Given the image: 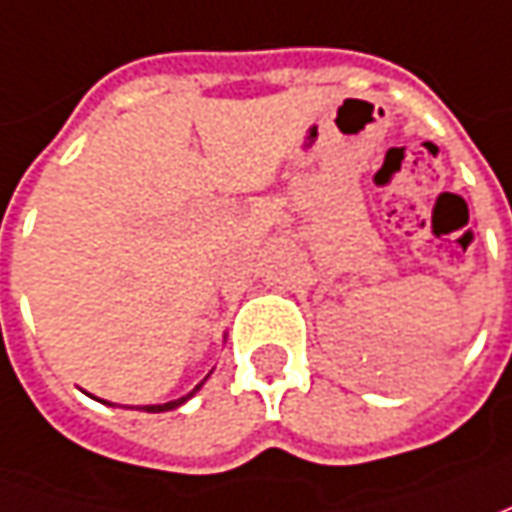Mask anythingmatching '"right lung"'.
<instances>
[{"label":"right lung","instance_id":"right-lung-1","mask_svg":"<svg viewBox=\"0 0 512 512\" xmlns=\"http://www.w3.org/2000/svg\"><path fill=\"white\" fill-rule=\"evenodd\" d=\"M198 388H201V385H198ZM198 388H195V391H198ZM195 391H192V394H195ZM192 394H186V397L175 399V402H164V405H144V411H147V414H161V411H172V408L184 405L186 399L192 397Z\"/></svg>","mask_w":512,"mask_h":512}]
</instances>
